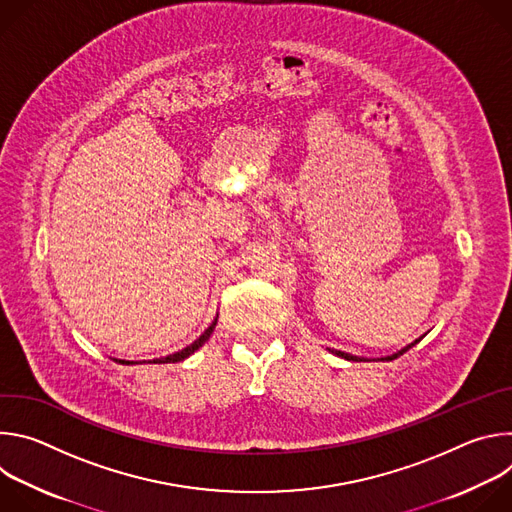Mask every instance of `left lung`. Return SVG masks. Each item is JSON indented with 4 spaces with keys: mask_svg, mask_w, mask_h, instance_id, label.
<instances>
[{
    "mask_svg": "<svg viewBox=\"0 0 512 512\" xmlns=\"http://www.w3.org/2000/svg\"><path fill=\"white\" fill-rule=\"evenodd\" d=\"M415 342H417V340H415ZM415 342H411V344H407L405 348L397 350L395 354H389V356H383V358H360V356H354V354H348V352H342V350H334V348H332L330 352H332V354H336V356H340V358H346V360H383V362L387 360V362H389V360H395V358H399L403 352H407V350H409V348H411Z\"/></svg>",
    "mask_w": 512,
    "mask_h": 512,
    "instance_id": "obj_1",
    "label": "left lung"
}]
</instances>
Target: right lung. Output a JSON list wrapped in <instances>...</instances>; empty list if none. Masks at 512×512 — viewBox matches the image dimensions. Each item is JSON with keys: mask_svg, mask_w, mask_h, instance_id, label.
I'll list each match as a JSON object with an SVG mask.
<instances>
[{"mask_svg": "<svg viewBox=\"0 0 512 512\" xmlns=\"http://www.w3.org/2000/svg\"><path fill=\"white\" fill-rule=\"evenodd\" d=\"M218 318V316H216ZM214 326H216V320L204 330V334L200 336V338H196L190 346H186L184 350H180V352H174V354H168V356H164V358H156V360H152L154 364H162V362H178V360H184V358H188V356H192L208 338H210V334L214 332ZM115 362H117V358H115ZM121 364H133V362H125V360H119Z\"/></svg>", "mask_w": 512, "mask_h": 512, "instance_id": "add662e5", "label": "right lung"}]
</instances>
